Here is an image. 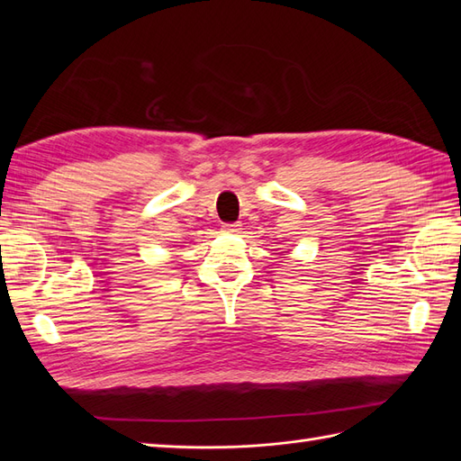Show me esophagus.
Returning a JSON list of instances; mask_svg holds the SVG:
<instances>
[{
    "mask_svg": "<svg viewBox=\"0 0 461 461\" xmlns=\"http://www.w3.org/2000/svg\"><path fill=\"white\" fill-rule=\"evenodd\" d=\"M240 222H227V225H222V232H229V234H234L240 230Z\"/></svg>",
    "mask_w": 461,
    "mask_h": 461,
    "instance_id": "1",
    "label": "esophagus"
}]
</instances>
